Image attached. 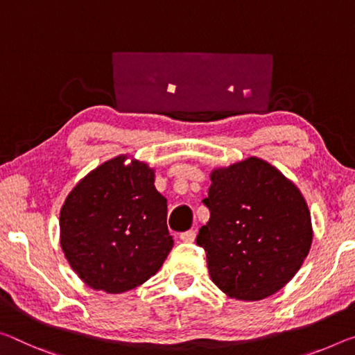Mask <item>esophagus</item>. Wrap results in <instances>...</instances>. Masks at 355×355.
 <instances>
[{"instance_id": "obj_1", "label": "esophagus", "mask_w": 355, "mask_h": 355, "mask_svg": "<svg viewBox=\"0 0 355 355\" xmlns=\"http://www.w3.org/2000/svg\"><path fill=\"white\" fill-rule=\"evenodd\" d=\"M196 230H187V232H183V234H180V239H182L183 241H187V243H193V241L196 240Z\"/></svg>"}]
</instances>
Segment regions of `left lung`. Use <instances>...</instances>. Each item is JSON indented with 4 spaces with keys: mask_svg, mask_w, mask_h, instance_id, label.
I'll return each mask as SVG.
<instances>
[{
    "mask_svg": "<svg viewBox=\"0 0 355 355\" xmlns=\"http://www.w3.org/2000/svg\"><path fill=\"white\" fill-rule=\"evenodd\" d=\"M210 219L198 245L213 283L230 299L256 302L283 289L313 241L311 215L294 182L250 156L210 172Z\"/></svg>",
    "mask_w": 355,
    "mask_h": 355,
    "instance_id": "8db88e82",
    "label": "left lung"
}]
</instances>
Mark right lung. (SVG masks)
<instances>
[{"mask_svg": "<svg viewBox=\"0 0 355 355\" xmlns=\"http://www.w3.org/2000/svg\"><path fill=\"white\" fill-rule=\"evenodd\" d=\"M60 245L94 291L121 294L148 281L173 246L155 168L118 155L88 172L60 210Z\"/></svg>", "mask_w": 355, "mask_h": 355, "instance_id": "right-lung-1", "label": "right lung"}]
</instances>
